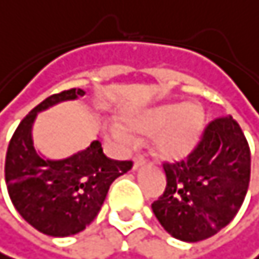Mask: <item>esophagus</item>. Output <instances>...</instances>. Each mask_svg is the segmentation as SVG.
Returning <instances> with one entry per match:
<instances>
[{
	"label": "esophagus",
	"mask_w": 259,
	"mask_h": 259,
	"mask_svg": "<svg viewBox=\"0 0 259 259\" xmlns=\"http://www.w3.org/2000/svg\"><path fill=\"white\" fill-rule=\"evenodd\" d=\"M144 164H146V159H144V156L138 155V156H137V158L134 159V170H137V169L143 167Z\"/></svg>",
	"instance_id": "34e87169"
}]
</instances>
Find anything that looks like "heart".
<instances>
[{
	"instance_id": "obj_1",
	"label": "heart",
	"mask_w": 259,
	"mask_h": 259,
	"mask_svg": "<svg viewBox=\"0 0 259 259\" xmlns=\"http://www.w3.org/2000/svg\"><path fill=\"white\" fill-rule=\"evenodd\" d=\"M206 115L198 104L165 103L146 112L125 118L131 132L141 135H155L153 144L159 156L167 159H181L187 156L198 144L204 131ZM110 135L118 141H128L131 135L125 128L113 125Z\"/></svg>"
}]
</instances>
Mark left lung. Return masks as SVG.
<instances>
[{"label":"left lung","instance_id":"8db88e82","mask_svg":"<svg viewBox=\"0 0 259 259\" xmlns=\"http://www.w3.org/2000/svg\"><path fill=\"white\" fill-rule=\"evenodd\" d=\"M162 167L167 186L152 210L174 238L196 243L218 233L241 207L250 181V149L229 115L209 122L187 159Z\"/></svg>","mask_w":259,"mask_h":259}]
</instances>
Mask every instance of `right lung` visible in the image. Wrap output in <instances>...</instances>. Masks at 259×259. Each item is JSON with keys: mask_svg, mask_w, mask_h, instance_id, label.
I'll list each match as a JSON object with an SVG mask.
<instances>
[{"mask_svg": "<svg viewBox=\"0 0 259 259\" xmlns=\"http://www.w3.org/2000/svg\"><path fill=\"white\" fill-rule=\"evenodd\" d=\"M81 89L64 90L39 103L20 122L6 155V184L15 209L49 236H70L95 220L110 184L132 169V161L104 155L98 140L64 159L41 156L32 141L36 115L55 104L84 97Z\"/></svg>", "mask_w": 259, "mask_h": 259, "instance_id": "right-lung-1", "label": "right lung"}]
</instances>
